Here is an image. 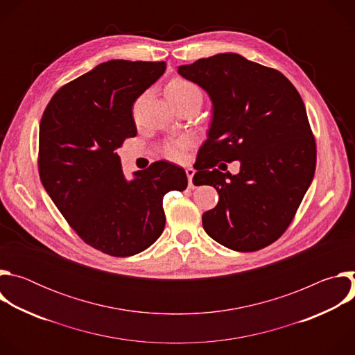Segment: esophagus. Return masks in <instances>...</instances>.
I'll use <instances>...</instances> for the list:
<instances>
[{
    "label": "esophagus",
    "mask_w": 355,
    "mask_h": 355,
    "mask_svg": "<svg viewBox=\"0 0 355 355\" xmlns=\"http://www.w3.org/2000/svg\"><path fill=\"white\" fill-rule=\"evenodd\" d=\"M185 173H187V177H188V187H189L191 189H193L195 185L192 184V177H193V174H195V170L191 168V167H188V168L185 170Z\"/></svg>",
    "instance_id": "1"
}]
</instances>
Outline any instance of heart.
Here are the masks:
<instances>
[{"label":"heart","instance_id":"1","mask_svg":"<svg viewBox=\"0 0 355 355\" xmlns=\"http://www.w3.org/2000/svg\"><path fill=\"white\" fill-rule=\"evenodd\" d=\"M164 91H166V96L168 98V101L174 107L181 103H185V101L192 99V98L202 99V91L199 89V87L195 83H192L184 77L171 78L166 84ZM187 148H188L187 140H174V141L167 143L166 155L171 160L181 162L185 159Z\"/></svg>","mask_w":355,"mask_h":355}]
</instances>
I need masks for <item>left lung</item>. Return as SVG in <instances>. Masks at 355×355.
<instances>
[{
    "label": "left lung",
    "mask_w": 355,
    "mask_h": 355,
    "mask_svg": "<svg viewBox=\"0 0 355 355\" xmlns=\"http://www.w3.org/2000/svg\"><path fill=\"white\" fill-rule=\"evenodd\" d=\"M178 73L214 103L209 137L193 167L219 202L202 225L227 248L261 250L285 233L315 175L316 141L303 101L282 73L236 53L199 59ZM234 159L237 176L216 168Z\"/></svg>",
    "instance_id": "8db88e82"
}]
</instances>
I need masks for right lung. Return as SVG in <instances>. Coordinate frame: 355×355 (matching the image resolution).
<instances>
[{
	"label": "right lung",
	"instance_id": "obj_1",
	"mask_svg": "<svg viewBox=\"0 0 355 355\" xmlns=\"http://www.w3.org/2000/svg\"><path fill=\"white\" fill-rule=\"evenodd\" d=\"M166 62L110 60L64 84L39 129L37 168L55 205L88 245L129 257L164 230L163 196L188 185L184 168L155 162L126 181L116 148L135 137V101L166 71Z\"/></svg>",
	"mask_w": 355,
	"mask_h": 355
}]
</instances>
